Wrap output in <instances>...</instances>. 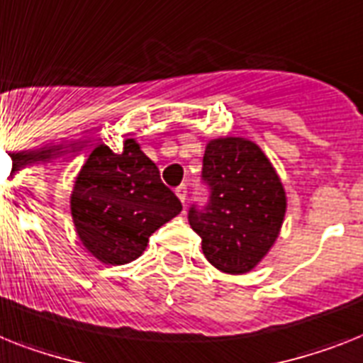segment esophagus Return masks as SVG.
Instances as JSON below:
<instances>
[{
    "mask_svg": "<svg viewBox=\"0 0 363 363\" xmlns=\"http://www.w3.org/2000/svg\"><path fill=\"white\" fill-rule=\"evenodd\" d=\"M176 194H178V199L185 203V200H187V185L182 184L179 187H176Z\"/></svg>",
    "mask_w": 363,
    "mask_h": 363,
    "instance_id": "obj_1",
    "label": "esophagus"
}]
</instances>
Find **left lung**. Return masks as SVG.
<instances>
[{
	"label": "left lung",
	"instance_id": "left-lung-1",
	"mask_svg": "<svg viewBox=\"0 0 363 363\" xmlns=\"http://www.w3.org/2000/svg\"><path fill=\"white\" fill-rule=\"evenodd\" d=\"M202 182L206 206L189 208V224L202 239L203 256L218 271L254 269L277 241L286 215V193L259 146L239 137L206 146Z\"/></svg>",
	"mask_w": 363,
	"mask_h": 363
}]
</instances>
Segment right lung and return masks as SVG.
<instances>
[{"label": "right lung", "instance_id": "add662e5", "mask_svg": "<svg viewBox=\"0 0 363 363\" xmlns=\"http://www.w3.org/2000/svg\"><path fill=\"white\" fill-rule=\"evenodd\" d=\"M72 218L85 248L101 263L124 265L145 252L148 238L182 211L160 169L133 139L115 154L98 145L72 191Z\"/></svg>", "mask_w": 363, "mask_h": 363}]
</instances>
